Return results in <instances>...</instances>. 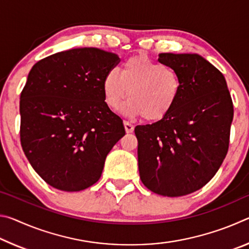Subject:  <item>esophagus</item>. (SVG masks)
Returning <instances> with one entry per match:
<instances>
[{"label": "esophagus", "instance_id": "1", "mask_svg": "<svg viewBox=\"0 0 249 249\" xmlns=\"http://www.w3.org/2000/svg\"><path fill=\"white\" fill-rule=\"evenodd\" d=\"M124 127H125L126 133H133L134 132V125L128 123V122H126V121L124 122Z\"/></svg>", "mask_w": 249, "mask_h": 249}]
</instances>
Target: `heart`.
Here are the masks:
<instances>
[{
    "instance_id": "1",
    "label": "heart",
    "mask_w": 249,
    "mask_h": 249,
    "mask_svg": "<svg viewBox=\"0 0 249 249\" xmlns=\"http://www.w3.org/2000/svg\"><path fill=\"white\" fill-rule=\"evenodd\" d=\"M102 89L105 102L113 111H119L128 94L126 114L158 122L176 107L182 93V82L176 69L137 54L124 62L121 74L116 70L107 72Z\"/></svg>"
}]
</instances>
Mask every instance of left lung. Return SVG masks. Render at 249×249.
I'll list each match as a JSON object with an SVG mask.
<instances>
[{"mask_svg":"<svg viewBox=\"0 0 249 249\" xmlns=\"http://www.w3.org/2000/svg\"><path fill=\"white\" fill-rule=\"evenodd\" d=\"M176 69L182 93L165 119L138 125V169L146 188L163 196L199 190L220 169L229 150L233 102L224 75L197 53H159Z\"/></svg>","mask_w":249,"mask_h":249,"instance_id":"left-lung-1","label":"left lung"}]
</instances>
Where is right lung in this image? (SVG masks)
I'll return each mask as SVG.
<instances>
[{"label":"right lung","mask_w":249,"mask_h":249,"mask_svg":"<svg viewBox=\"0 0 249 249\" xmlns=\"http://www.w3.org/2000/svg\"><path fill=\"white\" fill-rule=\"evenodd\" d=\"M116 53L75 48L41 59L20 93V144L52 187L81 191L102 175L105 158L125 135L123 121L104 102V75Z\"/></svg>","instance_id":"right-lung-1"}]
</instances>
